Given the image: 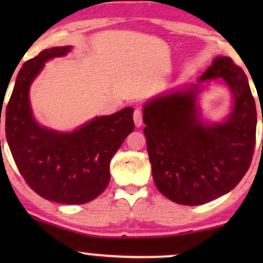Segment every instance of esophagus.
<instances>
[{"instance_id": "34e87169", "label": "esophagus", "mask_w": 263, "mask_h": 263, "mask_svg": "<svg viewBox=\"0 0 263 263\" xmlns=\"http://www.w3.org/2000/svg\"><path fill=\"white\" fill-rule=\"evenodd\" d=\"M134 121H135V126L136 127H141L142 123H143V119H142V111L140 108H136L134 112Z\"/></svg>"}]
</instances>
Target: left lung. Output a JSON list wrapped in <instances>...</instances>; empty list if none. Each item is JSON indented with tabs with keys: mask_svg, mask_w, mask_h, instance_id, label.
Wrapping results in <instances>:
<instances>
[{
	"mask_svg": "<svg viewBox=\"0 0 263 263\" xmlns=\"http://www.w3.org/2000/svg\"><path fill=\"white\" fill-rule=\"evenodd\" d=\"M218 79L231 91V112L221 122H209L201 112V95L208 81ZM142 111L153 180L170 200L209 203L231 192L246 174L257 112L246 74L229 57H215L197 83L153 96Z\"/></svg>",
	"mask_w": 263,
	"mask_h": 263,
	"instance_id": "1",
	"label": "left lung"
}]
</instances>
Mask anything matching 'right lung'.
I'll list each match as a JSON object with an SVG mask.
<instances>
[{
    "mask_svg": "<svg viewBox=\"0 0 263 263\" xmlns=\"http://www.w3.org/2000/svg\"><path fill=\"white\" fill-rule=\"evenodd\" d=\"M71 48L44 49L26 62L6 108V138L27 184L42 198L69 205L91 201L106 189L111 158L135 129L132 107L96 116L73 131L49 128L35 120L31 85L45 63Z\"/></svg>",
    "mask_w": 263,
    "mask_h": 263,
    "instance_id": "right-lung-1",
    "label": "right lung"
}]
</instances>
